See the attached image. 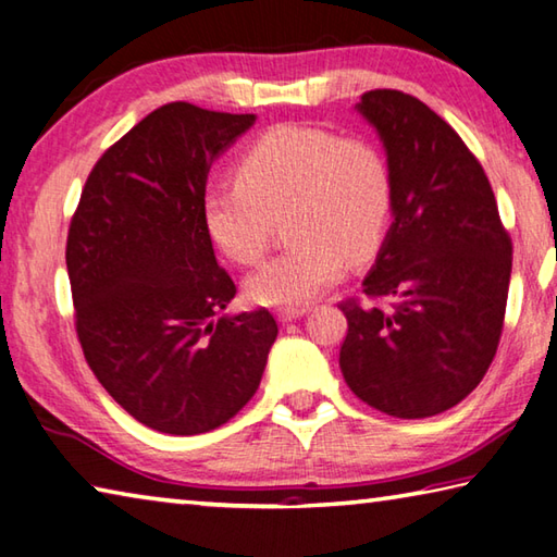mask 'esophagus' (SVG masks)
<instances>
[{
  "mask_svg": "<svg viewBox=\"0 0 557 557\" xmlns=\"http://www.w3.org/2000/svg\"><path fill=\"white\" fill-rule=\"evenodd\" d=\"M307 314V309H297V307H287V309H280L277 312V319L282 324H289V322H297V319H301Z\"/></svg>",
  "mask_w": 557,
  "mask_h": 557,
  "instance_id": "obj_1",
  "label": "esophagus"
}]
</instances>
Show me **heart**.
Wrapping results in <instances>:
<instances>
[{"instance_id":"b5f03b06","label":"heart","mask_w":557,"mask_h":557,"mask_svg":"<svg viewBox=\"0 0 557 557\" xmlns=\"http://www.w3.org/2000/svg\"><path fill=\"white\" fill-rule=\"evenodd\" d=\"M285 211L292 245L245 280L256 305H307L344 277L348 260L375 256L393 211L391 169L358 139L280 125L245 149L238 178L211 184L201 199L206 233L238 265L262 258Z\"/></svg>"}]
</instances>
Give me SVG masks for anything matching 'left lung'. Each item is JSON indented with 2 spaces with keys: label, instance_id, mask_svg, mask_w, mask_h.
Here are the masks:
<instances>
[{
  "label": "left lung",
  "instance_id": "1",
  "mask_svg": "<svg viewBox=\"0 0 557 557\" xmlns=\"http://www.w3.org/2000/svg\"><path fill=\"white\" fill-rule=\"evenodd\" d=\"M356 112L383 143L393 223L363 292L344 301V381L403 420L455 408L482 383L502 338L511 238L492 184L461 137L425 102L369 90Z\"/></svg>",
  "mask_w": 557,
  "mask_h": 557
}]
</instances>
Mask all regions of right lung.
Masks as SVG:
<instances>
[{"mask_svg":"<svg viewBox=\"0 0 557 557\" xmlns=\"http://www.w3.org/2000/svg\"><path fill=\"white\" fill-rule=\"evenodd\" d=\"M256 125L169 102L98 159L65 245L75 329L117 405L164 435H201L256 395L277 322L223 314L233 280L201 221L211 164Z\"/></svg>","mask_w":557,"mask_h":557,"instance_id":"add662e5","label":"right lung"}]
</instances>
